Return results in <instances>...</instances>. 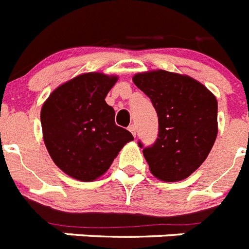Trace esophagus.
<instances>
[{"label":"esophagus","instance_id":"esophagus-1","mask_svg":"<svg viewBox=\"0 0 249 249\" xmlns=\"http://www.w3.org/2000/svg\"><path fill=\"white\" fill-rule=\"evenodd\" d=\"M128 131H130L134 136H136V126H135V124H131V126L128 127Z\"/></svg>","mask_w":249,"mask_h":249}]
</instances>
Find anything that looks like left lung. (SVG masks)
<instances>
[{
    "label": "left lung",
    "mask_w": 249,
    "mask_h": 249,
    "mask_svg": "<svg viewBox=\"0 0 249 249\" xmlns=\"http://www.w3.org/2000/svg\"><path fill=\"white\" fill-rule=\"evenodd\" d=\"M132 81L158 114V139L142 150L150 172L166 182L188 178L206 160L217 136L216 97L196 79L162 69L137 73Z\"/></svg>",
    "instance_id": "obj_1"
}]
</instances>
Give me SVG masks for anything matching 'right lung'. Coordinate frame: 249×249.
I'll list each match as a JSON object with an SVG mask.
<instances>
[{
  "label": "right lung",
  "instance_id": "add662e5",
  "mask_svg": "<svg viewBox=\"0 0 249 249\" xmlns=\"http://www.w3.org/2000/svg\"><path fill=\"white\" fill-rule=\"evenodd\" d=\"M118 75L83 73L50 93L41 109L46 149L64 174L93 181L109 170L121 149L134 136L114 122L105 103Z\"/></svg>",
  "mask_w": 249,
  "mask_h": 249
}]
</instances>
